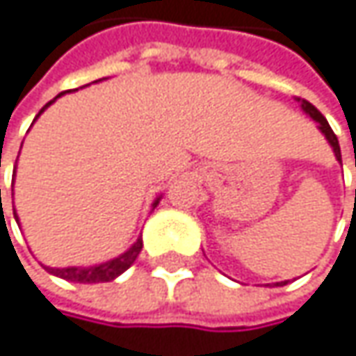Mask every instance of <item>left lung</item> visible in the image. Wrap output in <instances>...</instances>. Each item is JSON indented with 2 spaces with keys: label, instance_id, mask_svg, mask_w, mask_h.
Returning <instances> with one entry per match:
<instances>
[{
  "label": "left lung",
  "instance_id": "8db88e82",
  "mask_svg": "<svg viewBox=\"0 0 356 356\" xmlns=\"http://www.w3.org/2000/svg\"><path fill=\"white\" fill-rule=\"evenodd\" d=\"M298 102H300V108H302L306 115L310 116L312 120H316L318 122V131L323 133L324 138L328 140V145L332 147V153H334V157H337V161L343 165V161H341V147H339V138H337V135L332 133V129H330V124L326 122V118H324L308 100H304V98H298ZM356 165V161H355ZM284 284H288V280H284V282H276V286H284Z\"/></svg>",
  "mask_w": 356,
  "mask_h": 356
}]
</instances>
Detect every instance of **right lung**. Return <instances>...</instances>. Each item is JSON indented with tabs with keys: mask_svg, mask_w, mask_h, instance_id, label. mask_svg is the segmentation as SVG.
I'll use <instances>...</instances> for the list:
<instances>
[{
	"mask_svg": "<svg viewBox=\"0 0 356 356\" xmlns=\"http://www.w3.org/2000/svg\"><path fill=\"white\" fill-rule=\"evenodd\" d=\"M104 80V78H102ZM95 82H100V80H95ZM88 86V84H86ZM78 90V88H76ZM62 95H66V92H60V95L56 96L54 100H50L42 111H40V115L52 104L56 102L58 98ZM38 115V116H40ZM35 116V118H38ZM33 118V120H35ZM15 173V171H13ZM11 191H13V185H11ZM13 195V193H11ZM159 201H161V195H159L155 201H153V209L159 205ZM13 218L17 221V225H19V218H17V213L13 211ZM140 250H143V238L138 236L136 241L127 250V252H122L120 256H116L113 260H106L102 261V264H95V266H68V268H50V266H44V270H48L52 276H58V278H62V280H68V282H78V284H98V282H111V280H115L118 278L122 272H127L133 264H135L136 256L140 254Z\"/></svg>",
	"mask_w": 356,
	"mask_h": 356,
	"instance_id": "add662e5",
	"label": "right lung"
}]
</instances>
